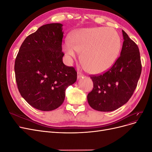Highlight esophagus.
Returning a JSON list of instances; mask_svg holds the SVG:
<instances>
[{
	"label": "esophagus",
	"mask_w": 152,
	"mask_h": 152,
	"mask_svg": "<svg viewBox=\"0 0 152 152\" xmlns=\"http://www.w3.org/2000/svg\"><path fill=\"white\" fill-rule=\"evenodd\" d=\"M82 77H84V75L82 74V73H81L80 72H77V79H80V78Z\"/></svg>",
	"instance_id": "1"
}]
</instances>
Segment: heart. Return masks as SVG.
Segmentation results:
<instances>
[{"label": "heart", "instance_id": "b5f03b06", "mask_svg": "<svg viewBox=\"0 0 152 152\" xmlns=\"http://www.w3.org/2000/svg\"><path fill=\"white\" fill-rule=\"evenodd\" d=\"M122 47L118 32L107 27L80 29L65 41L63 50L69 62L81 53V61L86 70L93 74L108 71L115 63Z\"/></svg>", "mask_w": 152, "mask_h": 152}]
</instances>
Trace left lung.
I'll return each mask as SVG.
<instances>
[{"instance_id": "left-lung-1", "label": "left lung", "mask_w": 152, "mask_h": 152, "mask_svg": "<svg viewBox=\"0 0 152 152\" xmlns=\"http://www.w3.org/2000/svg\"><path fill=\"white\" fill-rule=\"evenodd\" d=\"M124 42L119 57L103 75L91 76L93 89L87 95L91 108L100 112H112L131 98L141 73L139 48L124 30Z\"/></svg>"}]
</instances>
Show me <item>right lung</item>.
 <instances>
[{
	"mask_svg": "<svg viewBox=\"0 0 152 152\" xmlns=\"http://www.w3.org/2000/svg\"><path fill=\"white\" fill-rule=\"evenodd\" d=\"M63 25L39 27L25 39L15 64L18 90L26 102L41 111H51L63 103L65 90L77 80L75 68L63 62Z\"/></svg>",
	"mask_w": 152,
	"mask_h": 152,
	"instance_id": "right-lung-1",
	"label": "right lung"
}]
</instances>
